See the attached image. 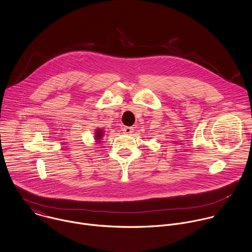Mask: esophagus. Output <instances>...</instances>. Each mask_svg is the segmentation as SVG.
Returning <instances> with one entry per match:
<instances>
[{
  "label": "esophagus",
  "instance_id": "obj_1",
  "mask_svg": "<svg viewBox=\"0 0 252 252\" xmlns=\"http://www.w3.org/2000/svg\"><path fill=\"white\" fill-rule=\"evenodd\" d=\"M123 131H124V133H126V134H130V133L133 132V128L130 127V126H126V127H124Z\"/></svg>",
  "mask_w": 252,
  "mask_h": 252
}]
</instances>
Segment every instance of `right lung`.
I'll return each mask as SVG.
<instances>
[{
  "label": "right lung",
  "mask_w": 252,
  "mask_h": 252,
  "mask_svg": "<svg viewBox=\"0 0 252 252\" xmlns=\"http://www.w3.org/2000/svg\"><path fill=\"white\" fill-rule=\"evenodd\" d=\"M105 133V131L102 129V128H97L96 130H95V140H96V142L97 143H100L101 142V140H102V138L104 137V134Z\"/></svg>",
  "instance_id": "1"
}]
</instances>
